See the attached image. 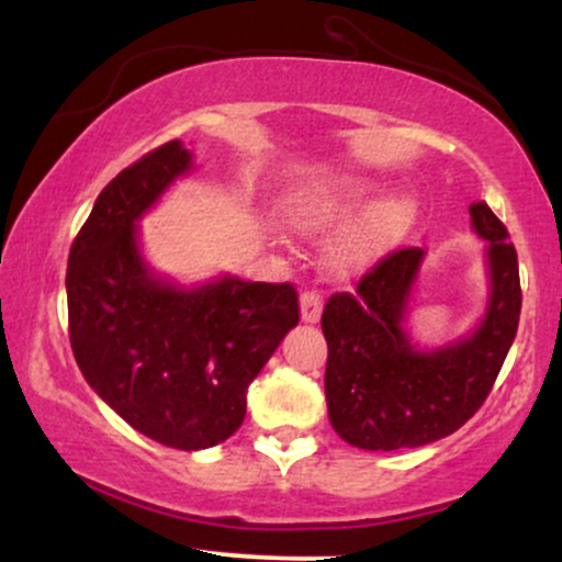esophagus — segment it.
I'll return each instance as SVG.
<instances>
[{"mask_svg":"<svg viewBox=\"0 0 562 562\" xmlns=\"http://www.w3.org/2000/svg\"><path fill=\"white\" fill-rule=\"evenodd\" d=\"M322 317V293L319 290H303L301 293V319L314 325Z\"/></svg>","mask_w":562,"mask_h":562,"instance_id":"obj_1","label":"esophagus"}]
</instances>
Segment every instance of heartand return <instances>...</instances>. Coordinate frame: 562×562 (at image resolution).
<instances>
[{"instance_id": "b5f03b06", "label": "heart", "mask_w": 562, "mask_h": 562, "mask_svg": "<svg viewBox=\"0 0 562 562\" xmlns=\"http://www.w3.org/2000/svg\"><path fill=\"white\" fill-rule=\"evenodd\" d=\"M375 192L378 187L367 179H344L330 187H319L295 205L293 224L301 232L344 227L367 209ZM412 218H415V203L406 195L380 200L333 243L330 267L340 274L367 269L402 240Z\"/></svg>"}]
</instances>
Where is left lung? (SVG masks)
Listing matches in <instances>:
<instances>
[{"label": "left lung", "instance_id": "1", "mask_svg": "<svg viewBox=\"0 0 562 562\" xmlns=\"http://www.w3.org/2000/svg\"><path fill=\"white\" fill-rule=\"evenodd\" d=\"M470 218L488 243L492 280L486 314L470 338L420 351L404 333L423 248L393 250L362 274L357 293H335L325 303L327 412L335 434L351 447H423L454 434L486 402L518 333L524 295L505 224L483 200L470 205Z\"/></svg>", "mask_w": 562, "mask_h": 562}]
</instances>
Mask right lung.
<instances>
[{
	"mask_svg": "<svg viewBox=\"0 0 562 562\" xmlns=\"http://www.w3.org/2000/svg\"><path fill=\"white\" fill-rule=\"evenodd\" d=\"M190 169L173 139L121 171L94 200L66 272L81 375L134 430L184 451L240 428L245 391L301 319L290 282L222 277L184 290L150 272L137 222Z\"/></svg>",
	"mask_w": 562,
	"mask_h": 562,
	"instance_id": "1",
	"label": "right lung"
}]
</instances>
